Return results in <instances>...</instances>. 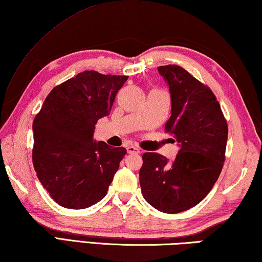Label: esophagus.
I'll return each instance as SVG.
<instances>
[{"label":"esophagus","instance_id":"obj_1","mask_svg":"<svg viewBox=\"0 0 262 262\" xmlns=\"http://www.w3.org/2000/svg\"><path fill=\"white\" fill-rule=\"evenodd\" d=\"M127 152L132 154V155H137V154H140V149L135 147V145H128Z\"/></svg>","mask_w":262,"mask_h":262}]
</instances>
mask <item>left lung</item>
Masks as SVG:
<instances>
[{"label": "left lung", "mask_w": 262, "mask_h": 262, "mask_svg": "<svg viewBox=\"0 0 262 262\" xmlns=\"http://www.w3.org/2000/svg\"><path fill=\"white\" fill-rule=\"evenodd\" d=\"M157 69L171 98L165 130L174 136L179 151L171 162L158 152L143 154L140 185L155 209L177 214L202 201L219 179L228 125L212 91L187 70L177 64Z\"/></svg>", "instance_id": "obj_1"}]
</instances>
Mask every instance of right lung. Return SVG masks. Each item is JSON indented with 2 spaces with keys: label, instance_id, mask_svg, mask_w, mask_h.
<instances>
[{
  "label": "right lung",
  "instance_id": "right-lung-1",
  "mask_svg": "<svg viewBox=\"0 0 262 262\" xmlns=\"http://www.w3.org/2000/svg\"><path fill=\"white\" fill-rule=\"evenodd\" d=\"M127 78L79 73L53 89L35 117L33 166L60 206L85 209L107 193L126 149L94 140L95 125L108 114Z\"/></svg>",
  "mask_w": 262,
  "mask_h": 262
}]
</instances>
